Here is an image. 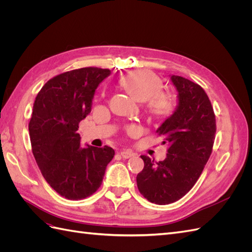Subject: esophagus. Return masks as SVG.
Returning a JSON list of instances; mask_svg holds the SVG:
<instances>
[{
	"mask_svg": "<svg viewBox=\"0 0 252 252\" xmlns=\"http://www.w3.org/2000/svg\"><path fill=\"white\" fill-rule=\"evenodd\" d=\"M120 154H121L122 157H123V158H131L133 156V152L130 151V150H128V149L122 150Z\"/></svg>",
	"mask_w": 252,
	"mask_h": 252,
	"instance_id": "obj_1",
	"label": "esophagus"
}]
</instances>
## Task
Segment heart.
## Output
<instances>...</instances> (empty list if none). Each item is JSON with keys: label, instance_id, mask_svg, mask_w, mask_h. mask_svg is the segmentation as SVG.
Wrapping results in <instances>:
<instances>
[{"label": "heart", "instance_id": "1", "mask_svg": "<svg viewBox=\"0 0 252 252\" xmlns=\"http://www.w3.org/2000/svg\"><path fill=\"white\" fill-rule=\"evenodd\" d=\"M119 84L136 102H147L148 111L156 118L166 119L174 111L173 96L169 94L158 93L162 88V80L155 72L147 69L136 70L121 78ZM128 131L136 133L139 128L130 126Z\"/></svg>", "mask_w": 252, "mask_h": 252}]
</instances>
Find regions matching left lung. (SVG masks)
<instances>
[{
	"instance_id": "left-lung-1",
	"label": "left lung",
	"mask_w": 252,
	"mask_h": 252,
	"mask_svg": "<svg viewBox=\"0 0 252 252\" xmlns=\"http://www.w3.org/2000/svg\"><path fill=\"white\" fill-rule=\"evenodd\" d=\"M178 91V105L158 128L168 143L164 161L141 156L143 170L136 175L141 194L149 202L166 205L180 200L193 187L211 155L217 131L216 116L204 89L179 75H170Z\"/></svg>"
}]
</instances>
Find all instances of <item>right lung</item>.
Wrapping results in <instances>:
<instances>
[{
    "label": "right lung",
    "instance_id": "1",
    "mask_svg": "<svg viewBox=\"0 0 252 252\" xmlns=\"http://www.w3.org/2000/svg\"><path fill=\"white\" fill-rule=\"evenodd\" d=\"M109 69L86 67L61 73L37 94L29 122L32 154L44 179L68 200H81L101 186L111 147L81 146L79 123L91 111L95 89Z\"/></svg>",
    "mask_w": 252,
    "mask_h": 252
}]
</instances>
